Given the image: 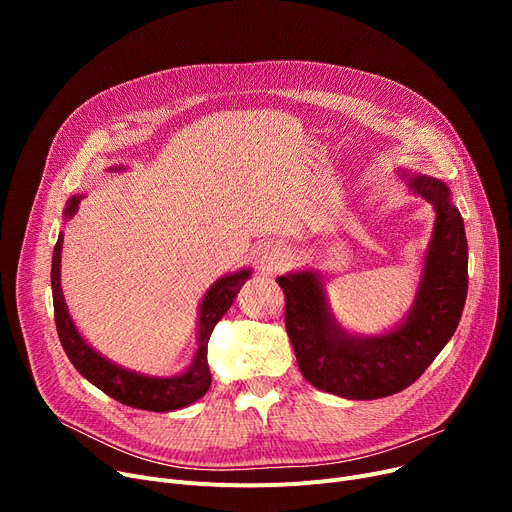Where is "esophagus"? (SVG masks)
<instances>
[{
  "instance_id": "1",
  "label": "esophagus",
  "mask_w": 512,
  "mask_h": 512,
  "mask_svg": "<svg viewBox=\"0 0 512 512\" xmlns=\"http://www.w3.org/2000/svg\"><path fill=\"white\" fill-rule=\"evenodd\" d=\"M284 257H286L284 249L280 245H274V242L272 245L267 242V245L257 249V265L263 272H276L278 267L284 263Z\"/></svg>"
}]
</instances>
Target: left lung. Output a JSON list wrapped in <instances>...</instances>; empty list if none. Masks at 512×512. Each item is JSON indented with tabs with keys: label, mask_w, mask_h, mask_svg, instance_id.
<instances>
[{
	"label": "left lung",
	"mask_w": 512,
	"mask_h": 512,
	"mask_svg": "<svg viewBox=\"0 0 512 512\" xmlns=\"http://www.w3.org/2000/svg\"><path fill=\"white\" fill-rule=\"evenodd\" d=\"M409 186L436 209L417 301L400 328L380 338H353L328 317L313 272L276 278L284 292V324L305 380L351 400L409 388L432 365L459 326L467 299V236L444 182L413 176Z\"/></svg>",
	"instance_id": "8db88e82"
}]
</instances>
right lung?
<instances>
[{
    "label": "right lung",
    "instance_id": "obj_1",
    "mask_svg": "<svg viewBox=\"0 0 512 512\" xmlns=\"http://www.w3.org/2000/svg\"><path fill=\"white\" fill-rule=\"evenodd\" d=\"M80 197L70 199L66 207V218H72ZM62 234L53 247V261H51V292H53V317H56V328L64 351L76 371L87 378L93 386H97L107 396L116 398L118 402L132 409H145L155 413H166L174 409H182L191 405L197 398H201L211 386V373L207 367V342L211 330L222 319V315L230 309L232 301L240 286L251 276L249 270H242L238 274L226 276L215 282L203 299L201 305V319H199V348L191 369L184 371L176 378H147L126 371L107 359L80 338L76 332L68 309L64 305V294L60 288V255H62Z\"/></svg>",
    "mask_w": 512,
    "mask_h": 512
}]
</instances>
